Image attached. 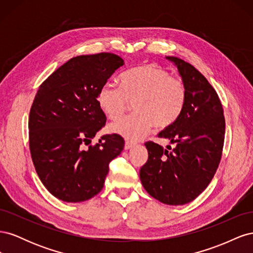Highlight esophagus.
Listing matches in <instances>:
<instances>
[{"mask_svg":"<svg viewBox=\"0 0 253 253\" xmlns=\"http://www.w3.org/2000/svg\"><path fill=\"white\" fill-rule=\"evenodd\" d=\"M135 147V143H132V142H128V141H126V144H125V150H131V149H133Z\"/></svg>","mask_w":253,"mask_h":253,"instance_id":"1","label":"esophagus"}]
</instances>
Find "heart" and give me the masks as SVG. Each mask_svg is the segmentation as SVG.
I'll list each match as a JSON object with an SVG mask.
<instances>
[{"instance_id": "1", "label": "heart", "mask_w": 253, "mask_h": 253, "mask_svg": "<svg viewBox=\"0 0 253 253\" xmlns=\"http://www.w3.org/2000/svg\"><path fill=\"white\" fill-rule=\"evenodd\" d=\"M120 86L104 84L98 90L97 101L109 119L116 121L133 103L132 116L116 122L110 131L137 141L152 127L172 126L181 114L187 91L183 83L171 78L170 73L155 64H144L128 70L120 77Z\"/></svg>"}]
</instances>
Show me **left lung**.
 I'll list each match as a JSON object with an SVG mask.
<instances>
[{
    "instance_id": "left-lung-1",
    "label": "left lung",
    "mask_w": 253,
    "mask_h": 253,
    "mask_svg": "<svg viewBox=\"0 0 253 253\" xmlns=\"http://www.w3.org/2000/svg\"><path fill=\"white\" fill-rule=\"evenodd\" d=\"M176 66L187 96L179 117L158 134L176 143L167 149L147 142L149 158L139 176L145 191L160 203L185 205L208 187L220 162L225 138L223 106L216 91L194 66L166 57Z\"/></svg>"
}]
</instances>
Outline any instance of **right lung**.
I'll list each match as a JSON object with an SVG mask.
<instances>
[{
  "label": "right lung",
  "instance_id": "1",
  "mask_svg": "<svg viewBox=\"0 0 253 253\" xmlns=\"http://www.w3.org/2000/svg\"><path fill=\"white\" fill-rule=\"evenodd\" d=\"M125 65L110 52L68 60L37 91L29 113V149L38 176L59 200L80 203L103 188L109 164L125 147L117 134L88 145L106 117L99 108L98 90Z\"/></svg>",
  "mask_w": 253,
  "mask_h": 253
}]
</instances>
